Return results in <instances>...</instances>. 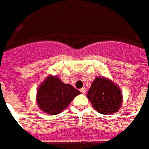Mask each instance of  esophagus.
<instances>
[{
    "mask_svg": "<svg viewBox=\"0 0 149 149\" xmlns=\"http://www.w3.org/2000/svg\"><path fill=\"white\" fill-rule=\"evenodd\" d=\"M85 91H86L85 88H82V89H80V92H81L82 94H84V93H85Z\"/></svg>",
    "mask_w": 149,
    "mask_h": 149,
    "instance_id": "esophagus-1",
    "label": "esophagus"
}]
</instances>
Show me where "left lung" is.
Returning <instances> with one entry per match:
<instances>
[{"label":"left lung","instance_id":"8db88e82","mask_svg":"<svg viewBox=\"0 0 149 149\" xmlns=\"http://www.w3.org/2000/svg\"><path fill=\"white\" fill-rule=\"evenodd\" d=\"M96 111L103 114H113L122 104V92L112 81L97 77L91 84L88 95Z\"/></svg>","mask_w":149,"mask_h":149}]
</instances>
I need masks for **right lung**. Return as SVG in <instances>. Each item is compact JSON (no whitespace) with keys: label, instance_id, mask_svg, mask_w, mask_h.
<instances>
[{"label":"right lung","instance_id":"obj_1","mask_svg":"<svg viewBox=\"0 0 149 149\" xmlns=\"http://www.w3.org/2000/svg\"><path fill=\"white\" fill-rule=\"evenodd\" d=\"M80 92L70 84H64L56 76H49L37 91V104L42 111L57 114L64 110Z\"/></svg>","mask_w":149,"mask_h":149}]
</instances>
